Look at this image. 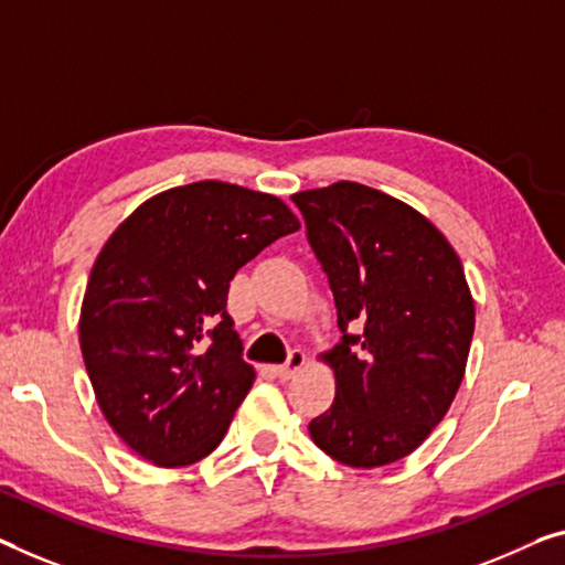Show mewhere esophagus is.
Returning <instances> with one entry per match:
<instances>
[{
  "instance_id": "obj_1",
  "label": "esophagus",
  "mask_w": 565,
  "mask_h": 565,
  "mask_svg": "<svg viewBox=\"0 0 565 565\" xmlns=\"http://www.w3.org/2000/svg\"><path fill=\"white\" fill-rule=\"evenodd\" d=\"M307 365V355L301 350H291L289 352V358H286V363L284 365H276L274 370H276V375L281 377V381H286V377H291L294 373H297V370H301Z\"/></svg>"
}]
</instances>
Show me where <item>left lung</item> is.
<instances>
[{"label": "left lung", "mask_w": 565, "mask_h": 565, "mask_svg": "<svg viewBox=\"0 0 565 565\" xmlns=\"http://www.w3.org/2000/svg\"><path fill=\"white\" fill-rule=\"evenodd\" d=\"M330 281L340 342L334 403L309 434L332 459L373 469L408 457L446 416L465 377L475 301L431 221L358 182L291 195Z\"/></svg>", "instance_id": "8db88e82"}]
</instances>
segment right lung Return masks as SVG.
<instances>
[{
    "instance_id": "1",
    "label": "right lung",
    "mask_w": 565,
    "mask_h": 565,
    "mask_svg": "<svg viewBox=\"0 0 565 565\" xmlns=\"http://www.w3.org/2000/svg\"><path fill=\"white\" fill-rule=\"evenodd\" d=\"M294 231L279 198L202 180L141 202L100 248L81 352L106 420L141 459L188 467L223 441L256 381L225 309L231 281Z\"/></svg>"
}]
</instances>
